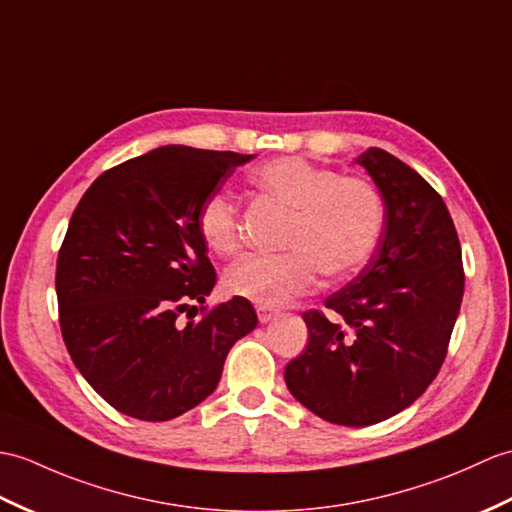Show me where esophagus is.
Masks as SVG:
<instances>
[{"instance_id": "1", "label": "esophagus", "mask_w": 512, "mask_h": 512, "mask_svg": "<svg viewBox=\"0 0 512 512\" xmlns=\"http://www.w3.org/2000/svg\"><path fill=\"white\" fill-rule=\"evenodd\" d=\"M279 312H275V310H268V307H257V318H259V323H270L272 318H275Z\"/></svg>"}]
</instances>
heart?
Wrapping results in <instances>:
<instances>
[{
    "label": "heart",
    "mask_w": 512,
    "mask_h": 512,
    "mask_svg": "<svg viewBox=\"0 0 512 512\" xmlns=\"http://www.w3.org/2000/svg\"><path fill=\"white\" fill-rule=\"evenodd\" d=\"M259 194L292 211L281 255H246L224 275V288L261 307L290 303L312 292L320 272L347 277L364 266L384 229V198L362 176L299 157L272 159L251 174ZM196 229L211 253L231 257L242 248L240 211L224 192L198 209Z\"/></svg>",
    "instance_id": "b5f03b06"
}]
</instances>
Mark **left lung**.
Returning a JSON list of instances; mask_svg holds the SVG:
<instances>
[{
    "label": "left lung",
    "instance_id": "8db88e82",
    "mask_svg": "<svg viewBox=\"0 0 512 512\" xmlns=\"http://www.w3.org/2000/svg\"><path fill=\"white\" fill-rule=\"evenodd\" d=\"M386 202L384 233L364 270L303 312L310 342L285 366L307 410L364 427L417 401L445 362L465 292L458 233L441 194L382 148L358 161Z\"/></svg>",
    "mask_w": 512,
    "mask_h": 512
}]
</instances>
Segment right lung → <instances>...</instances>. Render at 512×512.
<instances>
[{"instance_id": "right-lung-1", "label": "right lung", "mask_w": 512, "mask_h": 512, "mask_svg": "<svg viewBox=\"0 0 512 512\" xmlns=\"http://www.w3.org/2000/svg\"><path fill=\"white\" fill-rule=\"evenodd\" d=\"M251 159L163 146L100 174L71 213L56 261L58 323L82 377L128 417L170 421L198 406L257 327L240 296L181 320L216 285L198 209Z\"/></svg>"}]
</instances>
